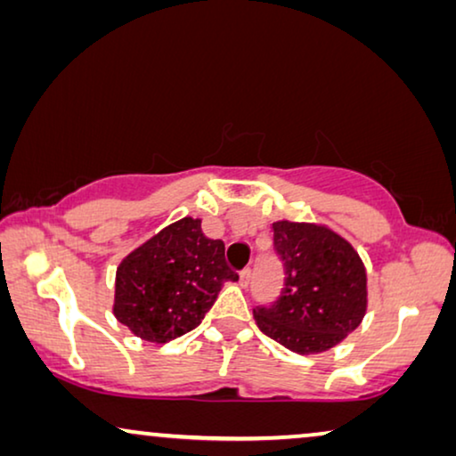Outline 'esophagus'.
Wrapping results in <instances>:
<instances>
[{
  "mask_svg": "<svg viewBox=\"0 0 456 456\" xmlns=\"http://www.w3.org/2000/svg\"><path fill=\"white\" fill-rule=\"evenodd\" d=\"M248 280H251V270H248V267H245V270L239 273V284L242 286V289H245V286H248Z\"/></svg>",
  "mask_w": 456,
  "mask_h": 456,
  "instance_id": "obj_1",
  "label": "esophagus"
}]
</instances>
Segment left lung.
<instances>
[{
  "instance_id": "left-lung-1",
  "label": "left lung",
  "mask_w": 456,
  "mask_h": 456,
  "mask_svg": "<svg viewBox=\"0 0 456 456\" xmlns=\"http://www.w3.org/2000/svg\"><path fill=\"white\" fill-rule=\"evenodd\" d=\"M284 264V289L270 307L253 309L261 332L298 354L340 345L367 311V273L351 242L311 222L272 224Z\"/></svg>"
}]
</instances>
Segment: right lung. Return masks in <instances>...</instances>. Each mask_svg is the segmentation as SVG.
I'll list each match as a JSON object with an SVG mask.
<instances>
[{"label":"right lung","instance_id":"obj_1","mask_svg":"<svg viewBox=\"0 0 456 456\" xmlns=\"http://www.w3.org/2000/svg\"><path fill=\"white\" fill-rule=\"evenodd\" d=\"M228 280L239 276L224 242L208 239L199 217H183L120 261L114 315L141 340L164 345L201 323Z\"/></svg>","mask_w":456,"mask_h":456}]
</instances>
